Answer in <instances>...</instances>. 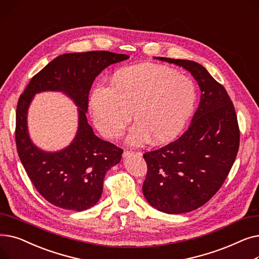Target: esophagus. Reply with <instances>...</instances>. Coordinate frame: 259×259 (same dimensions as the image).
I'll use <instances>...</instances> for the list:
<instances>
[{"label":"esophagus","mask_w":259,"mask_h":259,"mask_svg":"<svg viewBox=\"0 0 259 259\" xmlns=\"http://www.w3.org/2000/svg\"><path fill=\"white\" fill-rule=\"evenodd\" d=\"M132 152L131 151H128V150H125L124 153H122V157H128Z\"/></svg>","instance_id":"obj_1"}]
</instances>
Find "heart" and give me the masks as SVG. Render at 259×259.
I'll list each match as a JSON object with an SVG mask.
<instances>
[{"instance_id":"1","label":"heart","mask_w":259,"mask_h":259,"mask_svg":"<svg viewBox=\"0 0 259 259\" xmlns=\"http://www.w3.org/2000/svg\"><path fill=\"white\" fill-rule=\"evenodd\" d=\"M192 79L169 67L143 64L122 68L111 79V87L99 85L90 98V110L99 131L109 140L119 138L131 121L137 122L127 142L156 145L179 137L196 104Z\"/></svg>"}]
</instances>
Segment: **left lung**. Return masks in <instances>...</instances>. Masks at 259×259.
I'll list each match as a JSON object with an SVG mask.
<instances>
[{
  "instance_id": "left-lung-1",
  "label": "left lung",
  "mask_w": 259,
  "mask_h": 259,
  "mask_svg": "<svg viewBox=\"0 0 259 259\" xmlns=\"http://www.w3.org/2000/svg\"><path fill=\"white\" fill-rule=\"evenodd\" d=\"M155 59L185 68L201 91L188 130L167 146L144 154L147 201L158 211L181 214L205 205L221 189L238 152L239 128L229 94L205 67L193 61Z\"/></svg>"
}]
</instances>
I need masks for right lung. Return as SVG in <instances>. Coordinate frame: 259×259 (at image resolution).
Listing matches in <instances>:
<instances>
[{
	"label": "right lung",
	"instance_id": "right-lung-1",
	"mask_svg": "<svg viewBox=\"0 0 259 259\" xmlns=\"http://www.w3.org/2000/svg\"><path fill=\"white\" fill-rule=\"evenodd\" d=\"M129 59L109 51L65 53L36 73L17 106L16 143L30 181L47 201L66 210L84 211L97 203L109 169L120 161L122 149L103 141L88 124V95L105 68ZM61 91L78 106L79 126L72 144L58 153H46L30 140L26 112L35 93Z\"/></svg>",
	"mask_w": 259,
	"mask_h": 259
}]
</instances>
